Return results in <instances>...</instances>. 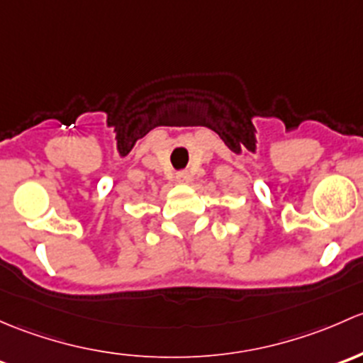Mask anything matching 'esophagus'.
Returning <instances> with one entry per match:
<instances>
[{"instance_id":"obj_1","label":"esophagus","mask_w":363,"mask_h":363,"mask_svg":"<svg viewBox=\"0 0 363 363\" xmlns=\"http://www.w3.org/2000/svg\"><path fill=\"white\" fill-rule=\"evenodd\" d=\"M177 182L178 183H189L190 182V174L189 173H178L177 174Z\"/></svg>"}]
</instances>
